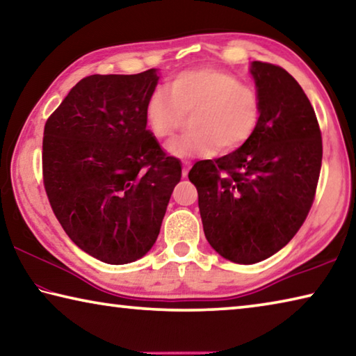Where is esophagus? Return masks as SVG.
<instances>
[{"instance_id": "obj_1", "label": "esophagus", "mask_w": 356, "mask_h": 356, "mask_svg": "<svg viewBox=\"0 0 356 356\" xmlns=\"http://www.w3.org/2000/svg\"><path fill=\"white\" fill-rule=\"evenodd\" d=\"M188 170H190V163H188V161H185V163H184V170H182V176H184V177L188 176Z\"/></svg>"}]
</instances>
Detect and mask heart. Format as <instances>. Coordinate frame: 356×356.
<instances>
[{
  "label": "heart",
  "instance_id": "obj_1",
  "mask_svg": "<svg viewBox=\"0 0 356 356\" xmlns=\"http://www.w3.org/2000/svg\"><path fill=\"white\" fill-rule=\"evenodd\" d=\"M193 113L190 134L174 140L168 150L177 159L232 152L250 140L261 119V99L236 75L215 67L184 70L150 94L146 122L159 140L171 138Z\"/></svg>",
  "mask_w": 356,
  "mask_h": 356
}]
</instances>
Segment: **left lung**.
Segmentation results:
<instances>
[{
    "instance_id": "1",
    "label": "left lung",
    "mask_w": 356,
    "mask_h": 356,
    "mask_svg": "<svg viewBox=\"0 0 356 356\" xmlns=\"http://www.w3.org/2000/svg\"><path fill=\"white\" fill-rule=\"evenodd\" d=\"M261 99L254 134L237 150L188 172L204 234L227 261L256 264L291 242L314 201L322 135L309 99L278 65L252 61Z\"/></svg>"
}]
</instances>
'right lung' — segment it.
Returning <instances> with one entry per match:
<instances>
[{
	"mask_svg": "<svg viewBox=\"0 0 356 356\" xmlns=\"http://www.w3.org/2000/svg\"><path fill=\"white\" fill-rule=\"evenodd\" d=\"M156 69L91 75L48 118L44 185L58 221L78 248L111 265L152 248L182 166L146 129Z\"/></svg>",
	"mask_w": 356,
	"mask_h": 356,
	"instance_id": "right-lung-1",
	"label": "right lung"
}]
</instances>
